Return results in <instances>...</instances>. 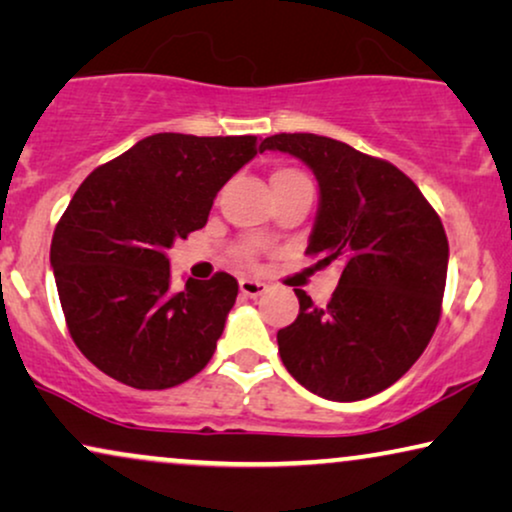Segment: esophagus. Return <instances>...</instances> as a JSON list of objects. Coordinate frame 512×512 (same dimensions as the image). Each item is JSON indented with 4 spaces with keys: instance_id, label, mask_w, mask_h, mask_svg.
Listing matches in <instances>:
<instances>
[{
    "instance_id": "obj_1",
    "label": "esophagus",
    "mask_w": 512,
    "mask_h": 512,
    "mask_svg": "<svg viewBox=\"0 0 512 512\" xmlns=\"http://www.w3.org/2000/svg\"><path fill=\"white\" fill-rule=\"evenodd\" d=\"M238 290H241L245 297H260L267 292V283L255 281V278H241V281H238Z\"/></svg>"
}]
</instances>
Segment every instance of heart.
I'll use <instances>...</instances> for the list:
<instances>
[{
  "label": "heart",
  "instance_id": "obj_1",
  "mask_svg": "<svg viewBox=\"0 0 512 512\" xmlns=\"http://www.w3.org/2000/svg\"><path fill=\"white\" fill-rule=\"evenodd\" d=\"M281 173H290V175H297V173H295V170H281ZM241 255H243V257H250V248H243V250H241Z\"/></svg>",
  "mask_w": 512,
  "mask_h": 512
}]
</instances>
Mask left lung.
<instances>
[{
	"label": "left lung",
	"mask_w": 512,
	"mask_h": 512,
	"mask_svg": "<svg viewBox=\"0 0 512 512\" xmlns=\"http://www.w3.org/2000/svg\"><path fill=\"white\" fill-rule=\"evenodd\" d=\"M267 149L313 170L320 199L306 252L344 262L325 306L295 290L299 316L276 335L285 370L320 398H370L431 342L447 281L445 229L393 163L313 133L271 135L260 145Z\"/></svg>",
	"instance_id": "left-lung-1"
}]
</instances>
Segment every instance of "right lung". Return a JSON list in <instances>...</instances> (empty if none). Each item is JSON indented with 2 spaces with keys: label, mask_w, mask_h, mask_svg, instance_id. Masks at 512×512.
Wrapping results in <instances>:
<instances>
[{
  "label": "right lung",
  "mask_w": 512,
  "mask_h": 512,
  "mask_svg": "<svg viewBox=\"0 0 512 512\" xmlns=\"http://www.w3.org/2000/svg\"><path fill=\"white\" fill-rule=\"evenodd\" d=\"M255 154V135L156 133L81 182L51 267L67 330L98 370L161 391L208 365L238 283L220 271L175 292L166 250L206 227L217 192Z\"/></svg>",
  "instance_id": "obj_1"
}]
</instances>
